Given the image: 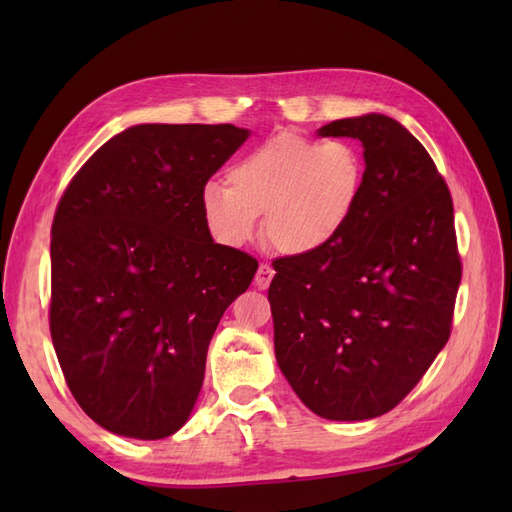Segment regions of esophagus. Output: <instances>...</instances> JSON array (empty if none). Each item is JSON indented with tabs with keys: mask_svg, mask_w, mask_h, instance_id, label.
I'll use <instances>...</instances> for the list:
<instances>
[{
	"mask_svg": "<svg viewBox=\"0 0 512 512\" xmlns=\"http://www.w3.org/2000/svg\"><path fill=\"white\" fill-rule=\"evenodd\" d=\"M273 275H275L273 267L260 265V267H258V273H256V286H258L260 290H267L269 284H271V280H273Z\"/></svg>",
	"mask_w": 512,
	"mask_h": 512,
	"instance_id": "esophagus-1",
	"label": "esophagus"
}]
</instances>
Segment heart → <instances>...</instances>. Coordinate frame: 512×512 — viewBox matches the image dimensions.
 I'll use <instances>...</instances> for the list:
<instances>
[{
  "label": "heart",
  "mask_w": 512,
  "mask_h": 512,
  "mask_svg": "<svg viewBox=\"0 0 512 512\" xmlns=\"http://www.w3.org/2000/svg\"><path fill=\"white\" fill-rule=\"evenodd\" d=\"M363 181L365 166L354 145L280 132L232 162L230 186L207 181L200 211L224 245L252 241L265 215V237L277 252L314 256L350 226Z\"/></svg>",
  "instance_id": "heart-1"
}]
</instances>
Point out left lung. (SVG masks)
Listing matches in <instances>:
<instances>
[{
	"mask_svg": "<svg viewBox=\"0 0 512 512\" xmlns=\"http://www.w3.org/2000/svg\"><path fill=\"white\" fill-rule=\"evenodd\" d=\"M318 136L361 141L363 194L327 250L273 260L275 359L314 414L367 421L414 389L451 335L461 282L453 198L427 149L391 117L337 119Z\"/></svg>",
	"mask_w": 512,
	"mask_h": 512,
	"instance_id": "left-lung-1",
	"label": "left lung"
}]
</instances>
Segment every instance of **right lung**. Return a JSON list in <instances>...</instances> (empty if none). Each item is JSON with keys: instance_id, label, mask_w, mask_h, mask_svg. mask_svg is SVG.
<instances>
[{"instance_id": "obj_1", "label": "right lung", "mask_w": 512, "mask_h": 512, "mask_svg": "<svg viewBox=\"0 0 512 512\" xmlns=\"http://www.w3.org/2000/svg\"><path fill=\"white\" fill-rule=\"evenodd\" d=\"M250 136L232 123H141L91 156L51 228V337L83 412L136 440L173 436L226 307L256 258L215 243L200 190Z\"/></svg>"}]
</instances>
